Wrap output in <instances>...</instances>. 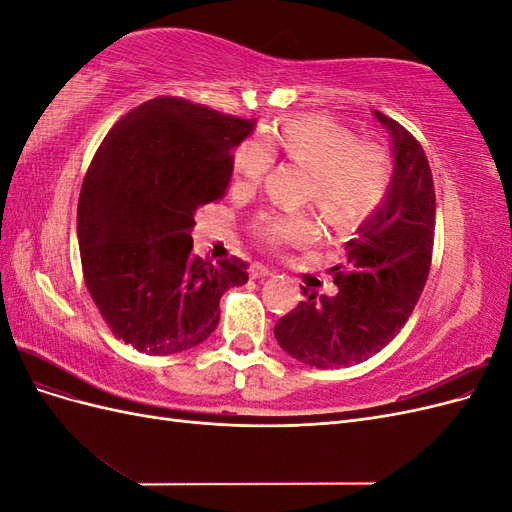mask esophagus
<instances>
[{
	"label": "esophagus",
	"instance_id": "esophagus-1",
	"mask_svg": "<svg viewBox=\"0 0 512 512\" xmlns=\"http://www.w3.org/2000/svg\"><path fill=\"white\" fill-rule=\"evenodd\" d=\"M269 275H275V269L265 267V265H258V262L252 267V277H254V280H265V277H269Z\"/></svg>",
	"mask_w": 512,
	"mask_h": 512
}]
</instances>
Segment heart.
I'll return each instance as SVG.
<instances>
[{
  "label": "heart",
  "instance_id": "obj_1",
  "mask_svg": "<svg viewBox=\"0 0 512 512\" xmlns=\"http://www.w3.org/2000/svg\"><path fill=\"white\" fill-rule=\"evenodd\" d=\"M277 151L309 170L307 196L333 226L346 228L365 220L389 190L386 153L376 145L356 143L350 130L324 117L290 119L260 141H247L235 160L239 181L258 183ZM256 235L269 245L305 243L316 235V226L305 215L265 213L256 222Z\"/></svg>",
  "mask_w": 512,
  "mask_h": 512
}]
</instances>
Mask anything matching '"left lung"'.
<instances>
[{
  "instance_id": "8db88e82",
  "label": "left lung",
  "mask_w": 512,
  "mask_h": 512,
  "mask_svg": "<svg viewBox=\"0 0 512 512\" xmlns=\"http://www.w3.org/2000/svg\"><path fill=\"white\" fill-rule=\"evenodd\" d=\"M374 117L391 136L389 190L346 241L344 267L331 269L335 297L301 288L307 299L273 329L284 352L318 369L359 365L389 344L421 299L431 267L436 192L427 156L395 119Z\"/></svg>"
}]
</instances>
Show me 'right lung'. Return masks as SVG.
Returning a JSON list of instances; mask_svg holds the SVG:
<instances>
[{"instance_id": "1", "label": "right lung", "mask_w": 512, "mask_h": 512, "mask_svg": "<svg viewBox=\"0 0 512 512\" xmlns=\"http://www.w3.org/2000/svg\"><path fill=\"white\" fill-rule=\"evenodd\" d=\"M256 126L181 98L136 106L106 134L81 188L76 235L85 284L123 342L151 356L215 331L220 299L247 282L243 260L192 254L198 207L224 196L232 151Z\"/></svg>"}]
</instances>
